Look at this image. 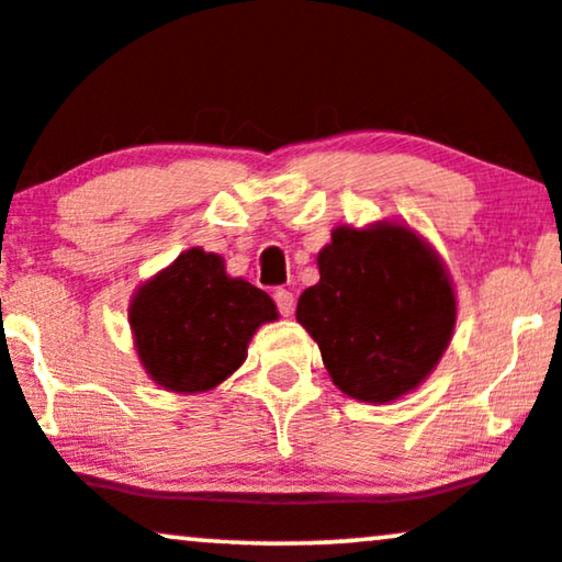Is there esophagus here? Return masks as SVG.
<instances>
[{"label":"esophagus","mask_w":562,"mask_h":562,"mask_svg":"<svg viewBox=\"0 0 562 562\" xmlns=\"http://www.w3.org/2000/svg\"><path fill=\"white\" fill-rule=\"evenodd\" d=\"M273 300H276V305H279L281 315H286L289 318V315L294 313V294L292 292H286V289H276Z\"/></svg>","instance_id":"obj_1"}]
</instances>
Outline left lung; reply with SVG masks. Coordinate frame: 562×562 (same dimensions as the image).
I'll use <instances>...</instances> for the list:
<instances>
[{"mask_svg":"<svg viewBox=\"0 0 562 562\" xmlns=\"http://www.w3.org/2000/svg\"><path fill=\"white\" fill-rule=\"evenodd\" d=\"M321 281L302 292L296 321L347 397L400 400L437 368L454 331L445 262L402 223L339 226L318 252Z\"/></svg>","mask_w":562,"mask_h":562,"instance_id":"8db88e82","label":"left lung"}]
</instances>
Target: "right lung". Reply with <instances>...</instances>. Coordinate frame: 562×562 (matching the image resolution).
I'll list each match as a JSON object with an SVG mask.
<instances>
[{
  "instance_id": "1",
  "label": "right lung",
  "mask_w": 562,
  "mask_h": 562,
  "mask_svg": "<svg viewBox=\"0 0 562 562\" xmlns=\"http://www.w3.org/2000/svg\"><path fill=\"white\" fill-rule=\"evenodd\" d=\"M279 318L273 300L231 279L223 257L191 247L138 286L128 307L144 371L168 392H210L247 360L262 323Z\"/></svg>"
}]
</instances>
